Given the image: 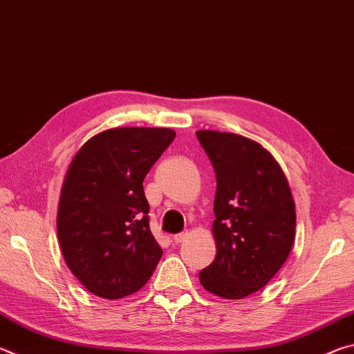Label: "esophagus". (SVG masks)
<instances>
[{
    "mask_svg": "<svg viewBox=\"0 0 354 354\" xmlns=\"http://www.w3.org/2000/svg\"><path fill=\"white\" fill-rule=\"evenodd\" d=\"M185 237H187V232H178V234L173 236V242L181 243L185 241Z\"/></svg>",
    "mask_w": 354,
    "mask_h": 354,
    "instance_id": "34e87169",
    "label": "esophagus"
}]
</instances>
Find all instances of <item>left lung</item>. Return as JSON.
Wrapping results in <instances>:
<instances>
[{
	"label": "left lung",
	"instance_id": "1",
	"mask_svg": "<svg viewBox=\"0 0 354 354\" xmlns=\"http://www.w3.org/2000/svg\"><path fill=\"white\" fill-rule=\"evenodd\" d=\"M214 167L217 256L200 272L214 295L237 299L262 289L283 267L295 237V205L273 156L247 137L196 131Z\"/></svg>",
	"mask_w": 354,
	"mask_h": 354
}]
</instances>
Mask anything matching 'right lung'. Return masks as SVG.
I'll return each mask as SVG.
<instances>
[{
  "instance_id": "obj_1",
  "label": "right lung",
  "mask_w": 354,
  "mask_h": 354,
  "mask_svg": "<svg viewBox=\"0 0 354 354\" xmlns=\"http://www.w3.org/2000/svg\"><path fill=\"white\" fill-rule=\"evenodd\" d=\"M175 137L167 128L107 129L70 165L59 243L71 273L97 297L118 299L142 289L162 257L149 230L143 179Z\"/></svg>"
}]
</instances>
